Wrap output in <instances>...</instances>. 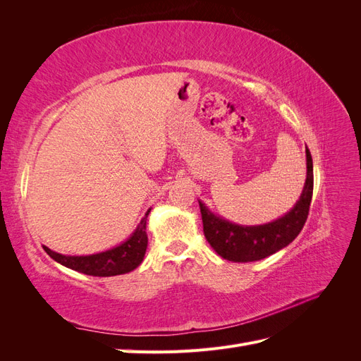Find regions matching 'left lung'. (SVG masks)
Masks as SVG:
<instances>
[{
  "instance_id": "obj_1",
  "label": "left lung",
  "mask_w": 361,
  "mask_h": 361,
  "mask_svg": "<svg viewBox=\"0 0 361 361\" xmlns=\"http://www.w3.org/2000/svg\"><path fill=\"white\" fill-rule=\"evenodd\" d=\"M305 162H307V176L298 202L288 214L271 223L259 226L235 224L220 215H215L199 200L203 232L216 255L231 262H255L277 253L298 236L307 220L313 194V161L307 147H305Z\"/></svg>"
}]
</instances>
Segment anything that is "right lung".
Returning <instances> with one entry per match:
<instances>
[{"mask_svg":"<svg viewBox=\"0 0 361 361\" xmlns=\"http://www.w3.org/2000/svg\"><path fill=\"white\" fill-rule=\"evenodd\" d=\"M150 209L146 212V216L140 221L134 233L130 235L125 243L118 244L102 253L89 255V256H66L60 255L57 251L43 245V250L59 262L60 265L71 268L73 271L82 272L87 276L94 277H111L126 274L140 267L145 259L147 248V233H146V220Z\"/></svg>","mask_w":361,"mask_h":361,"instance_id":"right-lung-1","label":"right lung"}]
</instances>
